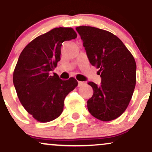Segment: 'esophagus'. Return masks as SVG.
Listing matches in <instances>:
<instances>
[{
	"label": "esophagus",
	"mask_w": 152,
	"mask_h": 152,
	"mask_svg": "<svg viewBox=\"0 0 152 152\" xmlns=\"http://www.w3.org/2000/svg\"><path fill=\"white\" fill-rule=\"evenodd\" d=\"M78 86H83V85H85V82H83V81H78Z\"/></svg>",
	"instance_id": "obj_1"
}]
</instances>
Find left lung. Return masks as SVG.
<instances>
[{"instance_id": "obj_1", "label": "left lung", "mask_w": 152, "mask_h": 152, "mask_svg": "<svg viewBox=\"0 0 152 152\" xmlns=\"http://www.w3.org/2000/svg\"><path fill=\"white\" fill-rule=\"evenodd\" d=\"M87 56L96 66L102 84L88 82L94 94L87 102L92 116L102 121L119 117L129 106L136 86L135 59L117 36L109 31L82 26L76 27Z\"/></svg>"}]
</instances>
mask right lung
<instances>
[{"instance_id":"obj_1","label":"right lung","mask_w":152,"mask_h":152,"mask_svg":"<svg viewBox=\"0 0 152 152\" xmlns=\"http://www.w3.org/2000/svg\"><path fill=\"white\" fill-rule=\"evenodd\" d=\"M76 37L72 28H55L34 38L20 54L13 84L22 106L36 121L46 123L58 118L66 96L78 86L74 78L65 81L55 73L50 75L61 60L62 43Z\"/></svg>"}]
</instances>
